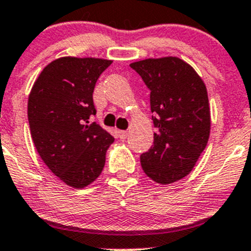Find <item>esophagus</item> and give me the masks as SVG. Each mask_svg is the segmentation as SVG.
Listing matches in <instances>:
<instances>
[{
  "label": "esophagus",
  "instance_id": "1",
  "mask_svg": "<svg viewBox=\"0 0 251 251\" xmlns=\"http://www.w3.org/2000/svg\"><path fill=\"white\" fill-rule=\"evenodd\" d=\"M128 136V132L127 131H123V130H120L119 131V137H120V139H126V137Z\"/></svg>",
  "mask_w": 251,
  "mask_h": 251
}]
</instances>
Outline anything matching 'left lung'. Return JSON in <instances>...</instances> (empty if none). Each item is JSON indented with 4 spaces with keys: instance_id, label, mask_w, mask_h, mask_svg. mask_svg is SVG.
<instances>
[{
    "instance_id": "left-lung-1",
    "label": "left lung",
    "mask_w": 251,
    "mask_h": 251,
    "mask_svg": "<svg viewBox=\"0 0 251 251\" xmlns=\"http://www.w3.org/2000/svg\"><path fill=\"white\" fill-rule=\"evenodd\" d=\"M150 89L154 127L153 145L141 154L144 172L160 184L189 175L210 133V109L204 81L177 57L149 58L131 63Z\"/></svg>"
}]
</instances>
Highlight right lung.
Masks as SVG:
<instances>
[{
  "instance_id": "add662e5",
  "label": "right lung",
  "mask_w": 251,
  "mask_h": 251,
  "mask_svg": "<svg viewBox=\"0 0 251 251\" xmlns=\"http://www.w3.org/2000/svg\"><path fill=\"white\" fill-rule=\"evenodd\" d=\"M112 60L62 57L49 63L28 98V121L37 152L47 167L73 188L93 183L105 166L114 137L98 124L93 93Z\"/></svg>"
}]
</instances>
